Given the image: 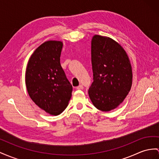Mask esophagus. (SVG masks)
Returning a JSON list of instances; mask_svg holds the SVG:
<instances>
[{
	"label": "esophagus",
	"instance_id": "34e87169",
	"mask_svg": "<svg viewBox=\"0 0 159 159\" xmlns=\"http://www.w3.org/2000/svg\"><path fill=\"white\" fill-rule=\"evenodd\" d=\"M76 89H78V90H80V89H83V86L82 84H80V85H79L78 87H76Z\"/></svg>",
	"mask_w": 159,
	"mask_h": 159
}]
</instances>
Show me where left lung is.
Masks as SVG:
<instances>
[{"label": "left lung", "instance_id": "8db88e82", "mask_svg": "<svg viewBox=\"0 0 159 159\" xmlns=\"http://www.w3.org/2000/svg\"><path fill=\"white\" fill-rule=\"evenodd\" d=\"M93 82L89 95L94 106L102 111L117 108L128 95L132 84L129 57L113 39L95 35L91 40Z\"/></svg>", "mask_w": 159, "mask_h": 159}]
</instances>
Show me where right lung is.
I'll use <instances>...</instances> for the list:
<instances>
[{"label":"right lung","mask_w":159,"mask_h":159,"mask_svg":"<svg viewBox=\"0 0 159 159\" xmlns=\"http://www.w3.org/2000/svg\"><path fill=\"white\" fill-rule=\"evenodd\" d=\"M62 42L50 40L36 48L28 61L25 84L30 98L50 115L66 108L72 87L60 65Z\"/></svg>","instance_id":"obj_1"}]
</instances>
